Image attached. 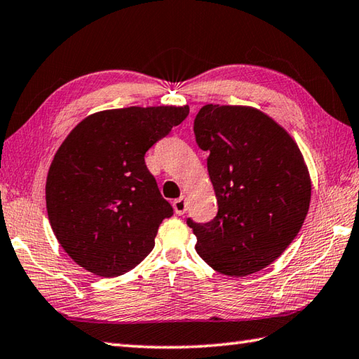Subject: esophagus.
Here are the masks:
<instances>
[{
    "label": "esophagus",
    "mask_w": 359,
    "mask_h": 359,
    "mask_svg": "<svg viewBox=\"0 0 359 359\" xmlns=\"http://www.w3.org/2000/svg\"><path fill=\"white\" fill-rule=\"evenodd\" d=\"M173 209H175V212H177V215H184L186 214V210H187V203H186V200L182 198H178V200H175L173 201Z\"/></svg>",
    "instance_id": "esophagus-1"
}]
</instances>
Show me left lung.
Segmentation results:
<instances>
[{"instance_id": "obj_1", "label": "left lung", "mask_w": 359, "mask_h": 359, "mask_svg": "<svg viewBox=\"0 0 359 359\" xmlns=\"http://www.w3.org/2000/svg\"><path fill=\"white\" fill-rule=\"evenodd\" d=\"M194 133L209 151L218 203L210 222L187 218L195 250L222 274L257 273L280 257L309 212L311 181L302 153L279 123L250 107L204 105Z\"/></svg>"}]
</instances>
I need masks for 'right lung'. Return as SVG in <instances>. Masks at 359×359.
I'll return each mask as SVG.
<instances>
[{"instance_id":"1","label":"right lung","mask_w":359,"mask_h":359,"mask_svg":"<svg viewBox=\"0 0 359 359\" xmlns=\"http://www.w3.org/2000/svg\"><path fill=\"white\" fill-rule=\"evenodd\" d=\"M189 107H128L88 116L49 167L46 208L69 257L93 274L114 277L139 265L173 215L145 153L187 118Z\"/></svg>"}]
</instances>
